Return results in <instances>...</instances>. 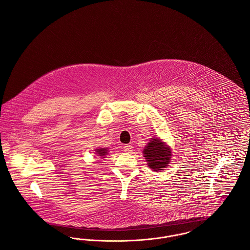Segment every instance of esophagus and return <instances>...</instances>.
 Here are the masks:
<instances>
[{
	"label": "esophagus",
	"mask_w": 250,
	"mask_h": 250,
	"mask_svg": "<svg viewBox=\"0 0 250 250\" xmlns=\"http://www.w3.org/2000/svg\"><path fill=\"white\" fill-rule=\"evenodd\" d=\"M132 146H128V145H127V146H124V151L129 153V152L132 151Z\"/></svg>",
	"instance_id": "1"
}]
</instances>
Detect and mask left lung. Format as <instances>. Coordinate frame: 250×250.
<instances>
[{
	"mask_svg": "<svg viewBox=\"0 0 250 250\" xmlns=\"http://www.w3.org/2000/svg\"><path fill=\"white\" fill-rule=\"evenodd\" d=\"M143 153L147 165L156 172L163 170V168L168 166L172 155L170 147L167 146L159 138H152Z\"/></svg>",
	"mask_w": 250,
	"mask_h": 250,
	"instance_id": "8db88e82",
	"label": "left lung"
}]
</instances>
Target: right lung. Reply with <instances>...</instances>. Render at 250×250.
Here are the masks:
<instances>
[{"label": "right lung", "instance_id": "1", "mask_svg": "<svg viewBox=\"0 0 250 250\" xmlns=\"http://www.w3.org/2000/svg\"><path fill=\"white\" fill-rule=\"evenodd\" d=\"M94 151H95V154H96L98 157H102V158H105L104 156H106L107 153H108L107 148H97V149H95Z\"/></svg>", "mask_w": 250, "mask_h": 250}]
</instances>
